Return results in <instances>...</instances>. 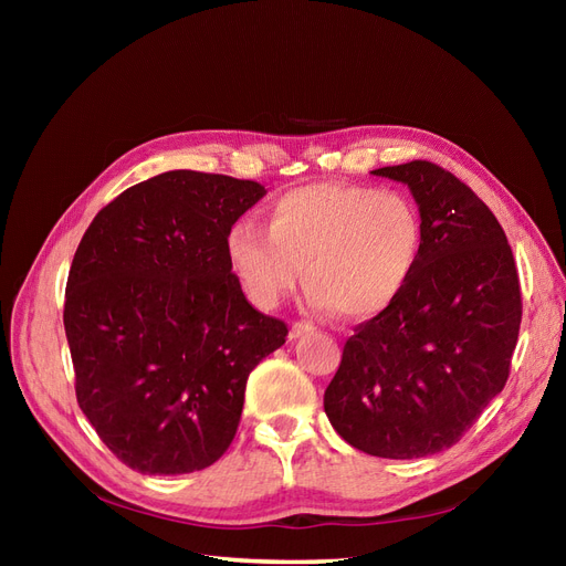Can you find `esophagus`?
<instances>
[{
  "label": "esophagus",
  "instance_id": "obj_1",
  "mask_svg": "<svg viewBox=\"0 0 566 566\" xmlns=\"http://www.w3.org/2000/svg\"><path fill=\"white\" fill-rule=\"evenodd\" d=\"M310 333H314V325L306 321H297V323H293V328H290V339H297V337H304Z\"/></svg>",
  "mask_w": 566,
  "mask_h": 566
}]
</instances>
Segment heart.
Returning a JSON list of instances; mask_svg holds the SVG:
<instances>
[{
    "label": "heart",
    "instance_id": "1",
    "mask_svg": "<svg viewBox=\"0 0 566 566\" xmlns=\"http://www.w3.org/2000/svg\"><path fill=\"white\" fill-rule=\"evenodd\" d=\"M424 250L418 208L397 191L306 184L269 205L266 229L241 219L227 254L245 295L276 306L302 281L316 310L368 321L391 310L413 281Z\"/></svg>",
    "mask_w": 566,
    "mask_h": 566
}]
</instances>
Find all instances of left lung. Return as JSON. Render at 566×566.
I'll use <instances>...</instances> for the list:
<instances>
[{
  "instance_id": "left-lung-1",
  "label": "left lung",
  "mask_w": 566,
  "mask_h": 566,
  "mask_svg": "<svg viewBox=\"0 0 566 566\" xmlns=\"http://www.w3.org/2000/svg\"><path fill=\"white\" fill-rule=\"evenodd\" d=\"M373 175L410 188L424 250L397 304L354 328L323 408L358 451L424 458L451 449L503 391L520 276L499 219L447 169L413 160Z\"/></svg>"
}]
</instances>
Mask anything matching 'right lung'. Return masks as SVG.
<instances>
[{
	"instance_id": "1",
	"label": "right lung",
	"mask_w": 566,
	"mask_h": 566,
	"mask_svg": "<svg viewBox=\"0 0 566 566\" xmlns=\"http://www.w3.org/2000/svg\"><path fill=\"white\" fill-rule=\"evenodd\" d=\"M264 186L175 169L136 184L84 231L63 325L75 394L101 441L142 474L210 468L245 385L287 325L245 300L227 233Z\"/></svg>"
}]
</instances>
